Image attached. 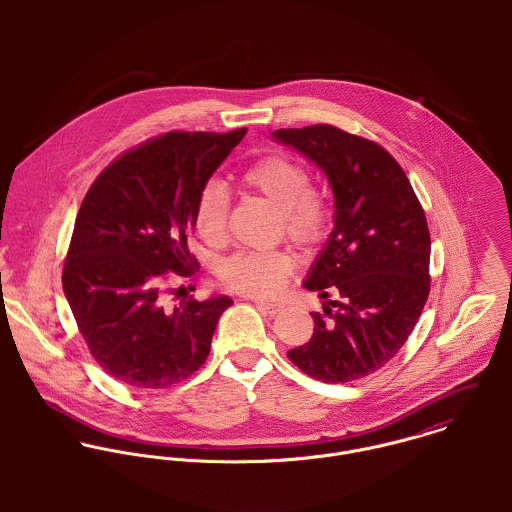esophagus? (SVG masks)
Wrapping results in <instances>:
<instances>
[{
    "mask_svg": "<svg viewBox=\"0 0 512 512\" xmlns=\"http://www.w3.org/2000/svg\"><path fill=\"white\" fill-rule=\"evenodd\" d=\"M254 303L260 307V309H264V311H268V313H272V315H276V313H280L282 309H284V305L280 303V301H268V299H254Z\"/></svg>",
    "mask_w": 512,
    "mask_h": 512,
    "instance_id": "34e87169",
    "label": "esophagus"
}]
</instances>
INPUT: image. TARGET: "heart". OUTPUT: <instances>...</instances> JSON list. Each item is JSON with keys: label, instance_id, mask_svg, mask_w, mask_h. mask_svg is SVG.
Here are the masks:
<instances>
[{"label": "heart", "instance_id": "obj_1", "mask_svg": "<svg viewBox=\"0 0 512 512\" xmlns=\"http://www.w3.org/2000/svg\"><path fill=\"white\" fill-rule=\"evenodd\" d=\"M248 189L262 195L278 211L286 234L293 242L311 246L319 242L327 228V211L311 193L307 169L282 153L266 155L242 173ZM230 199L220 183H207L195 205V226L207 242H219L226 228ZM292 270V258L286 252H238L230 256L220 270L224 284L242 293L262 295L276 292Z\"/></svg>", "mask_w": 512, "mask_h": 512}]
</instances>
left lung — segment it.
Listing matches in <instances>:
<instances>
[{"mask_svg": "<svg viewBox=\"0 0 512 512\" xmlns=\"http://www.w3.org/2000/svg\"><path fill=\"white\" fill-rule=\"evenodd\" d=\"M272 140L317 165L333 191V230L305 290L339 299L313 313L311 339L288 351L311 378L351 382L386 365L406 343L430 293V230L396 159L378 144L317 124ZM336 309L333 310L332 307Z\"/></svg>", "mask_w": 512, "mask_h": 512, "instance_id": "8db88e82", "label": "left lung"}]
</instances>
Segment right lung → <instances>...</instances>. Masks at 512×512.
Wrapping results in <instances>:
<instances>
[{
    "mask_svg": "<svg viewBox=\"0 0 512 512\" xmlns=\"http://www.w3.org/2000/svg\"><path fill=\"white\" fill-rule=\"evenodd\" d=\"M246 130L169 132L112 161L74 222L63 292L94 357L134 388L191 376L211 351L228 295L167 307L165 282L199 266L187 236L201 189Z\"/></svg>",
    "mask_w": 512,
    "mask_h": 512,
    "instance_id": "obj_1",
    "label": "right lung"
}]
</instances>
